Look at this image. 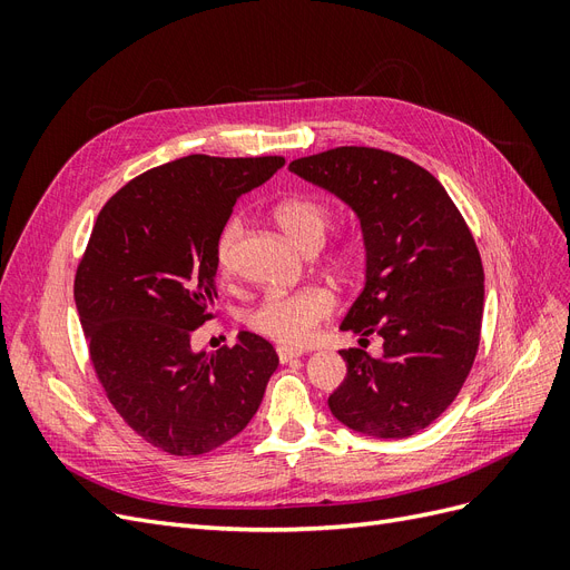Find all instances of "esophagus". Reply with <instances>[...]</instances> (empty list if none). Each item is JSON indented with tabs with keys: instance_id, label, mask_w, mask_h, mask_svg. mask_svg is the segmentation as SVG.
Segmentation results:
<instances>
[{
	"instance_id": "1",
	"label": "esophagus",
	"mask_w": 570,
	"mask_h": 570,
	"mask_svg": "<svg viewBox=\"0 0 570 570\" xmlns=\"http://www.w3.org/2000/svg\"><path fill=\"white\" fill-rule=\"evenodd\" d=\"M304 352L302 350H292V347H278V358H281V364H287V361H292V358H299Z\"/></svg>"
}]
</instances>
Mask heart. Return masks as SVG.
I'll return each mask as SVG.
<instances>
[{"label":"heart","mask_w":570,"mask_h":570,"mask_svg":"<svg viewBox=\"0 0 570 570\" xmlns=\"http://www.w3.org/2000/svg\"><path fill=\"white\" fill-rule=\"evenodd\" d=\"M273 218L292 243L304 252H312L323 245L327 228L333 226V206L314 195H292L273 206ZM239 233H243V220L230 218L216 237L214 262L220 275H228L233 268ZM331 264L342 273L354 268L356 245L352 239H344L333 252ZM333 308L335 299L323 287L273 292L247 314V325L264 337L285 344V347H302L314 337L316 327L333 314Z\"/></svg>","instance_id":"heart-1"}]
</instances>
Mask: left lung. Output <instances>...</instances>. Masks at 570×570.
Listing matches in <instances>:
<instances>
[{
  "label": "left lung",
  "instance_id": "1",
  "mask_svg": "<svg viewBox=\"0 0 570 570\" xmlns=\"http://www.w3.org/2000/svg\"><path fill=\"white\" fill-rule=\"evenodd\" d=\"M289 170L356 214L366 281L340 331L383 342L381 356L340 352L347 377L327 406L361 435H416L454 402L478 352L485 273L475 239L440 180L392 151L337 147Z\"/></svg>",
  "mask_w": 570,
  "mask_h": 570
}]
</instances>
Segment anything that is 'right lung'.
I'll return each instance as SVG.
<instances>
[{
  "instance_id": "1",
  "label": "right lung",
  "mask_w": 570,
  "mask_h": 570,
  "mask_svg": "<svg viewBox=\"0 0 570 570\" xmlns=\"http://www.w3.org/2000/svg\"><path fill=\"white\" fill-rule=\"evenodd\" d=\"M283 166L189 154L151 168L105 204L78 266L73 295L101 387L137 435L174 456L243 433L278 368L273 344L249 331L212 354L189 340L214 316L220 228Z\"/></svg>"
}]
</instances>
